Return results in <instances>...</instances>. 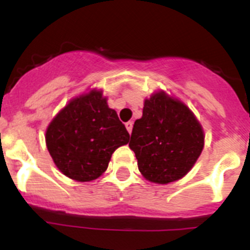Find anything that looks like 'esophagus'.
<instances>
[{
    "label": "esophagus",
    "mask_w": 250,
    "mask_h": 250,
    "mask_svg": "<svg viewBox=\"0 0 250 250\" xmlns=\"http://www.w3.org/2000/svg\"><path fill=\"white\" fill-rule=\"evenodd\" d=\"M125 126H126L129 134H131V131H132V123H131V121H127V123L125 124Z\"/></svg>",
    "instance_id": "34e87169"
}]
</instances>
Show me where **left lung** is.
<instances>
[{"label": "left lung", "instance_id": "1", "mask_svg": "<svg viewBox=\"0 0 250 250\" xmlns=\"http://www.w3.org/2000/svg\"><path fill=\"white\" fill-rule=\"evenodd\" d=\"M129 146L144 177L166 185L193 167L205 146V134L191 110L161 90L144 103L143 118L135 121Z\"/></svg>", "mask_w": 250, "mask_h": 250}]
</instances>
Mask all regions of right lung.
I'll use <instances>...</instances> for the list:
<instances>
[{
  "instance_id": "add662e5",
  "label": "right lung",
  "mask_w": 250,
  "mask_h": 250,
  "mask_svg": "<svg viewBox=\"0 0 250 250\" xmlns=\"http://www.w3.org/2000/svg\"><path fill=\"white\" fill-rule=\"evenodd\" d=\"M130 135L102 90L70 100L50 121L45 144L61 172L88 182L106 171L111 155L129 143Z\"/></svg>"
}]
</instances>
